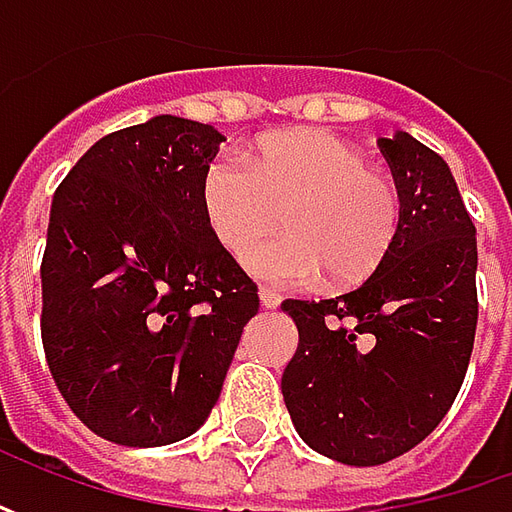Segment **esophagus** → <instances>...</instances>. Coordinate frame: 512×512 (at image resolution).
Here are the masks:
<instances>
[{
  "label": "esophagus",
  "instance_id": "34e87169",
  "mask_svg": "<svg viewBox=\"0 0 512 512\" xmlns=\"http://www.w3.org/2000/svg\"><path fill=\"white\" fill-rule=\"evenodd\" d=\"M259 299H262V307H267V310H273V307L282 305V296H279L276 290H267V287L259 290Z\"/></svg>",
  "mask_w": 512,
  "mask_h": 512
}]
</instances>
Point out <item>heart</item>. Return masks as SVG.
<instances>
[{"instance_id": "heart-1", "label": "heart", "mask_w": 512, "mask_h": 512, "mask_svg": "<svg viewBox=\"0 0 512 512\" xmlns=\"http://www.w3.org/2000/svg\"><path fill=\"white\" fill-rule=\"evenodd\" d=\"M205 222L230 256L282 225L285 239L247 256L273 285H356L387 259L402 227V190L333 130H287L250 153L216 156L202 173Z\"/></svg>"}]
</instances>
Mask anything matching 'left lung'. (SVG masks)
Wrapping results in <instances>:
<instances>
[{
	"label": "left lung",
	"mask_w": 512,
	"mask_h": 512,
	"mask_svg": "<svg viewBox=\"0 0 512 512\" xmlns=\"http://www.w3.org/2000/svg\"><path fill=\"white\" fill-rule=\"evenodd\" d=\"M402 190L393 250L356 290L282 310L299 347L282 396L299 436L327 459L384 464L427 439L456 402L476 322V227L439 153L399 130L379 139Z\"/></svg>",
	"instance_id": "left-lung-1"
}]
</instances>
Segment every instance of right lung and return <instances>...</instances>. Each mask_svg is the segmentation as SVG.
Listing matches in <instances>:
<instances>
[{
  "label": "right lung",
  "instance_id": "add662e5",
  "mask_svg": "<svg viewBox=\"0 0 512 512\" xmlns=\"http://www.w3.org/2000/svg\"><path fill=\"white\" fill-rule=\"evenodd\" d=\"M225 136L179 116L108 133L53 193L42 344L62 399L102 439L162 447L222 393L259 287L199 199Z\"/></svg>",
  "mask_w": 512,
  "mask_h": 512
}]
</instances>
